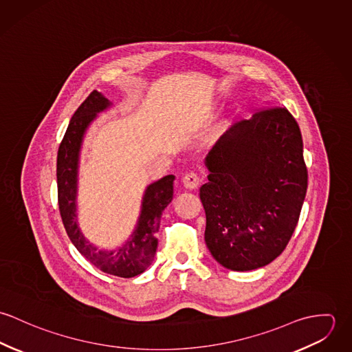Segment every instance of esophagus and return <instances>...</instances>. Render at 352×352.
<instances>
[{
    "label": "esophagus",
    "mask_w": 352,
    "mask_h": 352,
    "mask_svg": "<svg viewBox=\"0 0 352 352\" xmlns=\"http://www.w3.org/2000/svg\"><path fill=\"white\" fill-rule=\"evenodd\" d=\"M182 184H183V187H184L186 190H195V188L199 187L201 179H199V176H198L197 173L190 172V173H187V175L183 176Z\"/></svg>",
    "instance_id": "34e87169"
}]
</instances>
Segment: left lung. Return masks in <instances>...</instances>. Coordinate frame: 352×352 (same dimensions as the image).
I'll return each mask as SVG.
<instances>
[{
	"mask_svg": "<svg viewBox=\"0 0 352 352\" xmlns=\"http://www.w3.org/2000/svg\"><path fill=\"white\" fill-rule=\"evenodd\" d=\"M204 241L232 271L270 264L289 244L307 188L300 127L286 108L232 126L207 154Z\"/></svg>",
	"mask_w": 352,
	"mask_h": 352,
	"instance_id": "left-lung-1",
	"label": "left lung"
}]
</instances>
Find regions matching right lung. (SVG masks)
I'll return each mask as SVG.
<instances>
[{
    "mask_svg": "<svg viewBox=\"0 0 352 352\" xmlns=\"http://www.w3.org/2000/svg\"><path fill=\"white\" fill-rule=\"evenodd\" d=\"M111 107V101L94 91L72 116L56 157L58 204L66 233L77 251L105 274L133 278L142 274L154 258L161 215L173 199L175 176H164L146 187L135 229L120 247L100 250L87 240L77 218L80 154L89 126L100 112Z\"/></svg>",
    "mask_w": 352,
    "mask_h": 352,
    "instance_id": "right-lung-1",
    "label": "right lung"
}]
</instances>
